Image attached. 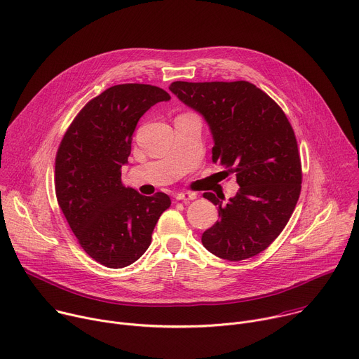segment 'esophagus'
I'll use <instances>...</instances> for the list:
<instances>
[{
	"label": "esophagus",
	"instance_id": "esophagus-1",
	"mask_svg": "<svg viewBox=\"0 0 359 359\" xmlns=\"http://www.w3.org/2000/svg\"><path fill=\"white\" fill-rule=\"evenodd\" d=\"M197 197L196 193L191 191H183V193H177L176 194V200H182V201H189V200H194Z\"/></svg>",
	"mask_w": 359,
	"mask_h": 359
}]
</instances>
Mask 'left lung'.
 I'll use <instances>...</instances> for the list:
<instances>
[{
	"mask_svg": "<svg viewBox=\"0 0 359 359\" xmlns=\"http://www.w3.org/2000/svg\"><path fill=\"white\" fill-rule=\"evenodd\" d=\"M169 89L206 121L213 163L234 173L240 186L226 203L224 194H203L217 204L220 220L201 234V243L220 259H250L278 237L298 201L301 162L294 130L276 102L245 81H176Z\"/></svg>",
	"mask_w": 359,
	"mask_h": 359,
	"instance_id": "left-lung-1",
	"label": "left lung"
}]
</instances>
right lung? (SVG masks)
I'll use <instances>...</instances> for the list:
<instances>
[{
	"mask_svg": "<svg viewBox=\"0 0 359 359\" xmlns=\"http://www.w3.org/2000/svg\"><path fill=\"white\" fill-rule=\"evenodd\" d=\"M162 88L123 83L89 100L67 130L55 162L60 208L88 255L109 269L130 266L147 250L165 193L142 196L122 184L139 119L158 102Z\"/></svg>",
	"mask_w": 359,
	"mask_h": 359,
	"instance_id": "1",
	"label": "right lung"
}]
</instances>
